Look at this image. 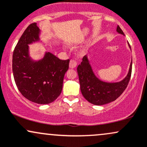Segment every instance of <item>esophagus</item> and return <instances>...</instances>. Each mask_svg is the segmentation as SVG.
<instances>
[{"instance_id":"esophagus-1","label":"esophagus","mask_w":147,"mask_h":147,"mask_svg":"<svg viewBox=\"0 0 147 147\" xmlns=\"http://www.w3.org/2000/svg\"><path fill=\"white\" fill-rule=\"evenodd\" d=\"M77 63L75 59H71L70 61V68H75L77 66Z\"/></svg>"}]
</instances>
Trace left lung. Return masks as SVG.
Masks as SVG:
<instances>
[{"label":"left lung","mask_w":147,"mask_h":147,"mask_svg":"<svg viewBox=\"0 0 147 147\" xmlns=\"http://www.w3.org/2000/svg\"><path fill=\"white\" fill-rule=\"evenodd\" d=\"M117 32L121 34H124L119 25L117 27ZM131 71L132 61L130 65L129 73L122 81L116 83L102 82L95 75L87 57L84 56L82 63L77 67L82 95L87 101L95 105H104L113 102L122 95L127 87L131 79Z\"/></svg>","instance_id":"left-lung-1"}]
</instances>
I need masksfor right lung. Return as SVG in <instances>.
I'll return each instance as SVG.
<instances>
[{
	"label": "right lung",
	"instance_id": "obj_1",
	"mask_svg": "<svg viewBox=\"0 0 147 147\" xmlns=\"http://www.w3.org/2000/svg\"><path fill=\"white\" fill-rule=\"evenodd\" d=\"M39 32L36 23H33L23 33L13 52L12 71L23 97L36 104H47L60 95L70 60H61L50 52H46L43 59L32 60L28 44L39 40Z\"/></svg>",
	"mask_w": 147,
	"mask_h": 147
}]
</instances>
